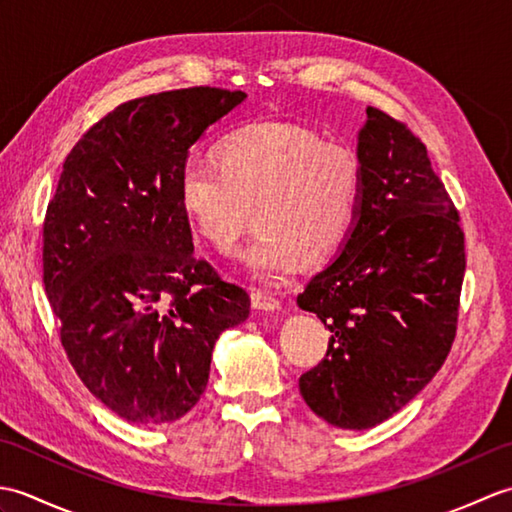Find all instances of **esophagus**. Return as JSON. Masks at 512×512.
Segmentation results:
<instances>
[{"label":"esophagus","mask_w":512,"mask_h":512,"mask_svg":"<svg viewBox=\"0 0 512 512\" xmlns=\"http://www.w3.org/2000/svg\"><path fill=\"white\" fill-rule=\"evenodd\" d=\"M250 301H253V308L255 310H264V312H275L281 308V301L270 295V292H262V290H253V295H250Z\"/></svg>","instance_id":"obj_1"}]
</instances>
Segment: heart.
Here are the masks:
<instances>
[{
	"label": "heart",
	"instance_id": "b5f03b06",
	"mask_svg": "<svg viewBox=\"0 0 512 512\" xmlns=\"http://www.w3.org/2000/svg\"><path fill=\"white\" fill-rule=\"evenodd\" d=\"M361 162L295 123H257L226 134L215 162L187 160L178 173L184 220L217 253L231 255L250 224L259 231L239 262L262 279L323 262L339 248L361 202Z\"/></svg>",
	"mask_w": 512,
	"mask_h": 512
}]
</instances>
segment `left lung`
Listing matches in <instances>:
<instances>
[{
	"label": "left lung",
	"instance_id": "obj_1",
	"mask_svg": "<svg viewBox=\"0 0 512 512\" xmlns=\"http://www.w3.org/2000/svg\"><path fill=\"white\" fill-rule=\"evenodd\" d=\"M361 202L339 253L297 297L332 332L299 378L339 429H372L416 398L447 358L466 268L464 233L427 147L376 107L356 136Z\"/></svg>",
	"mask_w": 512,
	"mask_h": 512
}]
</instances>
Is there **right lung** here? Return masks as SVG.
I'll return each mask as SVG.
<instances>
[{"label": "right lung", "mask_w": 512, "mask_h": 512, "mask_svg": "<svg viewBox=\"0 0 512 512\" xmlns=\"http://www.w3.org/2000/svg\"><path fill=\"white\" fill-rule=\"evenodd\" d=\"M244 92L127 101L63 162L43 224V284L76 374L134 424L180 420L204 394L215 341L250 299L193 257L178 173Z\"/></svg>", "instance_id": "add662e5"}]
</instances>
